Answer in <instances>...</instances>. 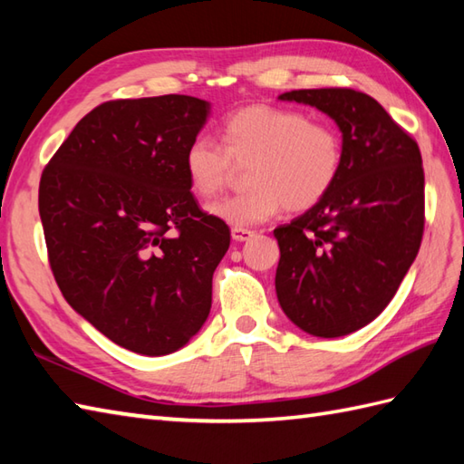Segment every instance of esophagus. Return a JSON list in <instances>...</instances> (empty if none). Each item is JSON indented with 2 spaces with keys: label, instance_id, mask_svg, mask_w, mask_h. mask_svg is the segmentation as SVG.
Wrapping results in <instances>:
<instances>
[{
  "label": "esophagus",
  "instance_id": "esophagus-1",
  "mask_svg": "<svg viewBox=\"0 0 464 464\" xmlns=\"http://www.w3.org/2000/svg\"><path fill=\"white\" fill-rule=\"evenodd\" d=\"M253 235H255V231L245 229V227H233V229H231L233 241H249Z\"/></svg>",
  "mask_w": 464,
  "mask_h": 464
}]
</instances>
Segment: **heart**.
<instances>
[{
    "label": "heart",
    "mask_w": 464,
    "mask_h": 464,
    "mask_svg": "<svg viewBox=\"0 0 464 464\" xmlns=\"http://www.w3.org/2000/svg\"><path fill=\"white\" fill-rule=\"evenodd\" d=\"M223 147L197 135L183 153L191 191L211 197L225 185L233 163L247 165L249 189L207 207L227 225L249 227L271 219L283 207L304 211L337 183L343 165L339 133L295 110L249 105L223 121Z\"/></svg>",
    "instance_id": "1"
}]
</instances>
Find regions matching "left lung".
<instances>
[{
  "label": "left lung",
  "instance_id": "left-lung-1",
  "mask_svg": "<svg viewBox=\"0 0 464 464\" xmlns=\"http://www.w3.org/2000/svg\"><path fill=\"white\" fill-rule=\"evenodd\" d=\"M281 102L317 107L337 123V183L311 209L273 231L283 313L313 337L334 339L379 317L415 261L425 227L419 145L367 93L295 90Z\"/></svg>",
  "mask_w": 464,
  "mask_h": 464
}]
</instances>
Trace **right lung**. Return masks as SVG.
<instances>
[{
	"mask_svg": "<svg viewBox=\"0 0 464 464\" xmlns=\"http://www.w3.org/2000/svg\"><path fill=\"white\" fill-rule=\"evenodd\" d=\"M211 103L191 95L107 102L73 127L39 181L49 265L65 301L120 347L161 357L211 311L229 249L199 209L183 153Z\"/></svg>",
	"mask_w": 464,
	"mask_h": 464,
	"instance_id": "1",
	"label": "right lung"
}]
</instances>
